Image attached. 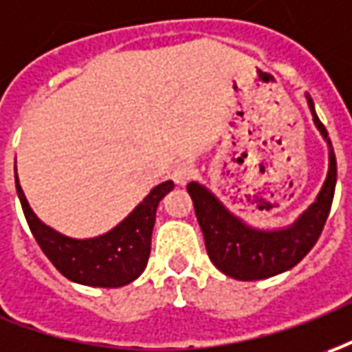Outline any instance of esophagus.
<instances>
[{
  "label": "esophagus",
  "instance_id": "obj_1",
  "mask_svg": "<svg viewBox=\"0 0 352 352\" xmlns=\"http://www.w3.org/2000/svg\"><path fill=\"white\" fill-rule=\"evenodd\" d=\"M195 175V167L190 166V164H179V166L173 169V173H171V179H173V183L179 186H185L190 179Z\"/></svg>",
  "mask_w": 352,
  "mask_h": 352
}]
</instances>
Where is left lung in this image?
Masks as SVG:
<instances>
[{
  "mask_svg": "<svg viewBox=\"0 0 352 352\" xmlns=\"http://www.w3.org/2000/svg\"><path fill=\"white\" fill-rule=\"evenodd\" d=\"M312 121L327 142V175L316 200L296 217L291 226L279 229H260L235 216L208 186L188 183L186 190L195 204L196 219L200 223L208 256L212 264L226 276L239 281L267 279L296 266L316 245L326 226L327 214L333 202L337 181V162L326 126L318 119L312 98L307 94Z\"/></svg>",
  "mask_w": 352,
  "mask_h": 352,
  "instance_id": "left-lung-1",
  "label": "left lung"
}]
</instances>
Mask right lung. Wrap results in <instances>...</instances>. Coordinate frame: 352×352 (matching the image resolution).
I'll return each instance as SVG.
<instances>
[{
    "instance_id": "1",
    "label": "right lung",
    "mask_w": 352,
    "mask_h": 352,
    "mask_svg": "<svg viewBox=\"0 0 352 352\" xmlns=\"http://www.w3.org/2000/svg\"><path fill=\"white\" fill-rule=\"evenodd\" d=\"M15 186L26 223L36 243L59 270V274H63L73 283L111 289L129 285L144 272L150 258L157 204L167 192H171L173 181H164L162 185L154 186L123 221H119L104 235L92 239H73L45 226L26 200L16 177V166Z\"/></svg>"
}]
</instances>
